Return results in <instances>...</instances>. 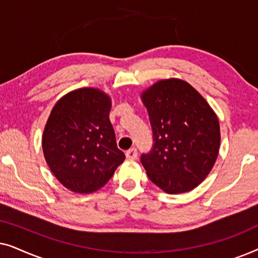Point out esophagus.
<instances>
[{
	"mask_svg": "<svg viewBox=\"0 0 258 258\" xmlns=\"http://www.w3.org/2000/svg\"><path fill=\"white\" fill-rule=\"evenodd\" d=\"M125 156H126V158H129V160H136V158H137V149H136V148H130L129 150H126Z\"/></svg>",
	"mask_w": 258,
	"mask_h": 258,
	"instance_id": "obj_1",
	"label": "esophagus"
}]
</instances>
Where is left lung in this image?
I'll return each instance as SVG.
<instances>
[{
  "label": "left lung",
  "mask_w": 258,
  "mask_h": 258,
  "mask_svg": "<svg viewBox=\"0 0 258 258\" xmlns=\"http://www.w3.org/2000/svg\"><path fill=\"white\" fill-rule=\"evenodd\" d=\"M153 130V148L141 155L150 181L168 194L196 188L220 149V124L207 101L189 83L170 79L142 95Z\"/></svg>",
  "instance_id": "obj_1"
}]
</instances>
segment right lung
<instances>
[{"instance_id": "1", "label": "right lung", "mask_w": 258, "mask_h": 258, "mask_svg": "<svg viewBox=\"0 0 258 258\" xmlns=\"http://www.w3.org/2000/svg\"><path fill=\"white\" fill-rule=\"evenodd\" d=\"M110 105L102 91L83 88L52 108L42 140L43 154L55 177L72 191L100 189L124 161L109 121Z\"/></svg>"}]
</instances>
